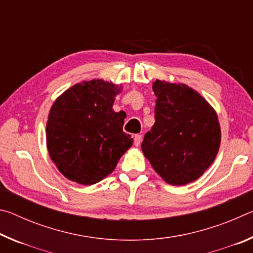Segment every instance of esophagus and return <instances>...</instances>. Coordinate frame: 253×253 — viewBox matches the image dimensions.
Masks as SVG:
<instances>
[{
  "label": "esophagus",
  "instance_id": "obj_1",
  "mask_svg": "<svg viewBox=\"0 0 253 253\" xmlns=\"http://www.w3.org/2000/svg\"><path fill=\"white\" fill-rule=\"evenodd\" d=\"M140 143H142V135H139V134L135 135L134 136V145H135V146L138 147Z\"/></svg>",
  "mask_w": 253,
  "mask_h": 253
}]
</instances>
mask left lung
I'll return each mask as SVG.
<instances>
[{"instance_id":"obj_1","label":"left lung","mask_w":253,"mask_h":253,"mask_svg":"<svg viewBox=\"0 0 253 253\" xmlns=\"http://www.w3.org/2000/svg\"><path fill=\"white\" fill-rule=\"evenodd\" d=\"M155 124L142 151L155 172L172 185L194 182L215 160L221 128L213 107L185 84L153 83Z\"/></svg>"}]
</instances>
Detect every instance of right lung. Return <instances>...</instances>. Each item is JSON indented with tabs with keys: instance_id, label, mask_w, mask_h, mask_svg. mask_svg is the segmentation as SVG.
Returning a JSON list of instances; mask_svg holds the SVG:
<instances>
[{
	"instance_id": "add662e5",
	"label": "right lung",
	"mask_w": 253,
	"mask_h": 253,
	"mask_svg": "<svg viewBox=\"0 0 253 253\" xmlns=\"http://www.w3.org/2000/svg\"><path fill=\"white\" fill-rule=\"evenodd\" d=\"M122 85L102 79L76 84L60 95L46 122V148L63 176L92 185L114 172L132 145L124 111L113 109Z\"/></svg>"
}]
</instances>
